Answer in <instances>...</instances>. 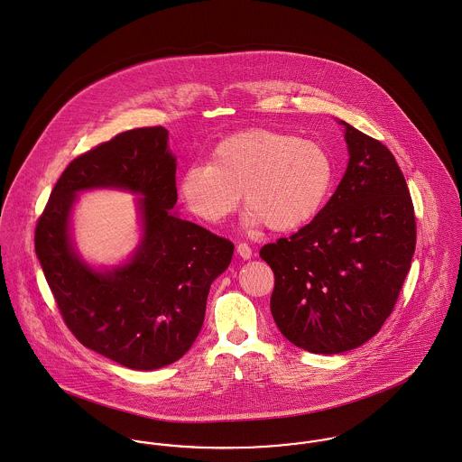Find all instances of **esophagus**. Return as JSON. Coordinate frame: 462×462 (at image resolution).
I'll use <instances>...</instances> for the list:
<instances>
[{
    "mask_svg": "<svg viewBox=\"0 0 462 462\" xmlns=\"http://www.w3.org/2000/svg\"><path fill=\"white\" fill-rule=\"evenodd\" d=\"M237 253L245 258V260H248V258H251L253 256V251H251V248H249L248 245L246 243H239L237 245Z\"/></svg>",
    "mask_w": 462,
    "mask_h": 462,
    "instance_id": "1",
    "label": "esophagus"
}]
</instances>
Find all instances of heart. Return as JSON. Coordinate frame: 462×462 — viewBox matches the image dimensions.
<instances>
[{"mask_svg":"<svg viewBox=\"0 0 462 462\" xmlns=\"http://www.w3.org/2000/svg\"><path fill=\"white\" fill-rule=\"evenodd\" d=\"M336 179L332 152L295 134L251 128L214 147L211 163L188 167L179 191L188 209L206 223H221L245 193L248 226L291 232L319 216Z\"/></svg>","mask_w":462,"mask_h":462,"instance_id":"b5f03b06","label":"heart"}]
</instances>
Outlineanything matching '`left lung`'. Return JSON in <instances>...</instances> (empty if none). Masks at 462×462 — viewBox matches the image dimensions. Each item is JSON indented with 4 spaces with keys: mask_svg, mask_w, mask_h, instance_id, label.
I'll return each instance as SVG.
<instances>
[{
    "mask_svg": "<svg viewBox=\"0 0 462 462\" xmlns=\"http://www.w3.org/2000/svg\"><path fill=\"white\" fill-rule=\"evenodd\" d=\"M350 162L319 216L260 249L274 273L271 313L311 354H341L389 319L417 243L406 179L387 145L341 121Z\"/></svg>",
    "mask_w": 462,
    "mask_h": 462,
    "instance_id": "8db88e82",
    "label": "left lung"
}]
</instances>
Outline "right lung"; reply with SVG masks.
Returning <instances> with one entry per match:
<instances>
[{
  "mask_svg": "<svg viewBox=\"0 0 462 462\" xmlns=\"http://www.w3.org/2000/svg\"><path fill=\"white\" fill-rule=\"evenodd\" d=\"M167 139L163 126H143L79 154L35 228L36 256L71 334L86 348L143 371L169 365L191 348L211 283L234 254L228 239L172 213L176 158ZM106 185L143 195L144 239L130 264L102 275L72 253L68 221L77 190Z\"/></svg>",
  "mask_w": 462,
  "mask_h": 462,
  "instance_id": "obj_1",
  "label": "right lung"
}]
</instances>
